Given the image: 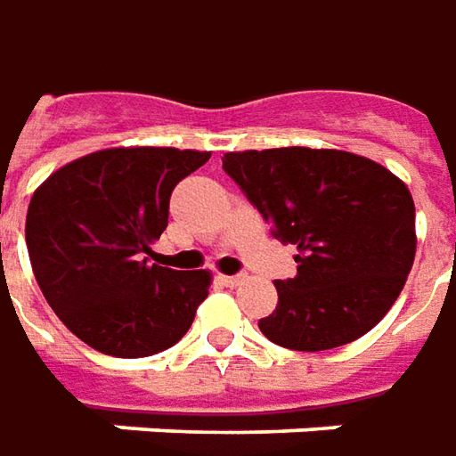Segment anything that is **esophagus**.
Here are the masks:
<instances>
[{"instance_id": "esophagus-1", "label": "esophagus", "mask_w": 456, "mask_h": 456, "mask_svg": "<svg viewBox=\"0 0 456 456\" xmlns=\"http://www.w3.org/2000/svg\"><path fill=\"white\" fill-rule=\"evenodd\" d=\"M222 281H224L227 287H237V284H241V281H244V274H232V277L222 274Z\"/></svg>"}]
</instances>
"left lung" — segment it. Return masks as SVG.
Listing matches in <instances>:
<instances>
[{
	"instance_id": "obj_1",
	"label": "left lung",
	"mask_w": 456,
	"mask_h": 456,
	"mask_svg": "<svg viewBox=\"0 0 456 456\" xmlns=\"http://www.w3.org/2000/svg\"><path fill=\"white\" fill-rule=\"evenodd\" d=\"M222 167L272 234L299 252L297 277L274 281L277 309L259 319L269 342L322 352L370 332L414 265L407 184L382 164L339 150L227 151Z\"/></svg>"
}]
</instances>
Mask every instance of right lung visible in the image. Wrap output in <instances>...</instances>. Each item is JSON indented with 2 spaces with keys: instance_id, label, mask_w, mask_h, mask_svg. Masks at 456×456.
I'll list each match as a JSON object with an SVG mask.
<instances>
[{
  "instance_id": "1",
  "label": "right lung",
  "mask_w": 456,
  "mask_h": 456,
  "mask_svg": "<svg viewBox=\"0 0 456 456\" xmlns=\"http://www.w3.org/2000/svg\"><path fill=\"white\" fill-rule=\"evenodd\" d=\"M209 151L117 147L64 164L32 194L27 249L37 284L64 327L111 357L176 345L212 274L150 265L169 222L172 189Z\"/></svg>"
}]
</instances>
